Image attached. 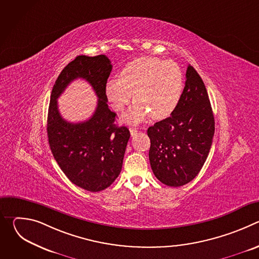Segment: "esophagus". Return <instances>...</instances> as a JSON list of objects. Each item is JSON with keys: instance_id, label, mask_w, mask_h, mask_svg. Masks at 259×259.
I'll return each instance as SVG.
<instances>
[{"instance_id": "1", "label": "esophagus", "mask_w": 259, "mask_h": 259, "mask_svg": "<svg viewBox=\"0 0 259 259\" xmlns=\"http://www.w3.org/2000/svg\"><path fill=\"white\" fill-rule=\"evenodd\" d=\"M130 133H131V136H134L137 133V129L136 128H130Z\"/></svg>"}]
</instances>
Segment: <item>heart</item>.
<instances>
[{"instance_id": "obj_1", "label": "heart", "mask_w": 259, "mask_h": 259, "mask_svg": "<svg viewBox=\"0 0 259 259\" xmlns=\"http://www.w3.org/2000/svg\"><path fill=\"white\" fill-rule=\"evenodd\" d=\"M183 91V75L172 60L144 56L128 62L120 78L109 79L105 95L112 107L121 112L130 102H135L124 120L141 123L150 116L155 120L170 116L179 103Z\"/></svg>"}]
</instances>
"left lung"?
Wrapping results in <instances>:
<instances>
[{
    "label": "left lung",
    "instance_id": "left-lung-1",
    "mask_svg": "<svg viewBox=\"0 0 259 259\" xmlns=\"http://www.w3.org/2000/svg\"><path fill=\"white\" fill-rule=\"evenodd\" d=\"M186 77L174 112L147 129L152 170L162 183L174 188L184 186L199 174L209 155L215 129L203 80L191 65Z\"/></svg>",
    "mask_w": 259,
    "mask_h": 259
}]
</instances>
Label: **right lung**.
I'll return each instance as SVG.
<instances>
[{"instance_id": "right-lung-1", "label": "right lung", "mask_w": 259, "mask_h": 259, "mask_svg": "<svg viewBox=\"0 0 259 259\" xmlns=\"http://www.w3.org/2000/svg\"><path fill=\"white\" fill-rule=\"evenodd\" d=\"M113 65L105 55H79L58 76L50 97L47 133L55 161L73 183L89 192L108 188L119 176L129 129L115 124L116 113L107 105L105 85ZM87 80L99 97L94 116L81 123L65 121L58 110L57 98L73 80Z\"/></svg>"}]
</instances>
